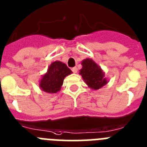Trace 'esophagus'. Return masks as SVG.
Returning a JSON list of instances; mask_svg holds the SVG:
<instances>
[{"instance_id": "esophagus-1", "label": "esophagus", "mask_w": 147, "mask_h": 147, "mask_svg": "<svg viewBox=\"0 0 147 147\" xmlns=\"http://www.w3.org/2000/svg\"><path fill=\"white\" fill-rule=\"evenodd\" d=\"M72 71L73 73H77V72H78L77 67H73V68H72Z\"/></svg>"}]
</instances>
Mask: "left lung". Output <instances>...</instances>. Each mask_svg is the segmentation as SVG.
Returning <instances> with one entry per match:
<instances>
[{"instance_id":"8db88e82","label":"left lung","mask_w":147,"mask_h":147,"mask_svg":"<svg viewBox=\"0 0 147 147\" xmlns=\"http://www.w3.org/2000/svg\"><path fill=\"white\" fill-rule=\"evenodd\" d=\"M83 67L80 70V75H81L85 83L92 89H99L108 83L100 66L92 59L86 58L81 62Z\"/></svg>"}]
</instances>
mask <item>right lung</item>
<instances>
[{"mask_svg":"<svg viewBox=\"0 0 147 147\" xmlns=\"http://www.w3.org/2000/svg\"><path fill=\"white\" fill-rule=\"evenodd\" d=\"M70 74H72V71L65 63L55 61L51 63L47 73L42 76L39 86L47 93H57L61 90L63 79Z\"/></svg>","mask_w":147,"mask_h":147,"instance_id":"add662e5","label":"right lung"}]
</instances>
